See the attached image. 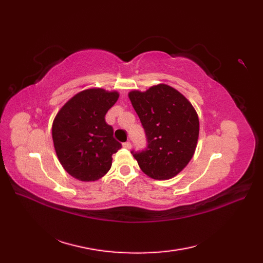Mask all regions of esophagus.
I'll return each mask as SVG.
<instances>
[{
	"label": "esophagus",
	"instance_id": "34e87169",
	"mask_svg": "<svg viewBox=\"0 0 263 263\" xmlns=\"http://www.w3.org/2000/svg\"><path fill=\"white\" fill-rule=\"evenodd\" d=\"M123 147L126 148V149H130L132 148V144H130L129 141H126V142H124V144H123Z\"/></svg>",
	"mask_w": 263,
	"mask_h": 263
}]
</instances>
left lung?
Instances as JSON below:
<instances>
[{
    "mask_svg": "<svg viewBox=\"0 0 263 263\" xmlns=\"http://www.w3.org/2000/svg\"><path fill=\"white\" fill-rule=\"evenodd\" d=\"M129 100L144 127L147 147L132 150L140 169L156 180H168L183 170L196 148L200 123L192 104L166 84L146 92L132 91Z\"/></svg>",
    "mask_w": 263,
    "mask_h": 263,
    "instance_id": "left-lung-1",
    "label": "left lung"
}]
</instances>
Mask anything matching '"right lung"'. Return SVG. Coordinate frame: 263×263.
I'll return each mask as SVG.
<instances>
[{"label": "right lung", "mask_w": 263, "mask_h": 263, "mask_svg": "<svg viewBox=\"0 0 263 263\" xmlns=\"http://www.w3.org/2000/svg\"><path fill=\"white\" fill-rule=\"evenodd\" d=\"M117 92L89 89L76 94L55 116L52 140L65 170L80 181L101 179L112 166V155L122 148L105 122Z\"/></svg>", "instance_id": "right-lung-1"}]
</instances>
